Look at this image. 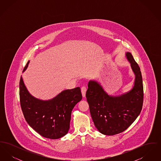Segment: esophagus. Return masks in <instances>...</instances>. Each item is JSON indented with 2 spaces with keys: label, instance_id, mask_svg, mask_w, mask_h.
Wrapping results in <instances>:
<instances>
[{
  "label": "esophagus",
  "instance_id": "obj_1",
  "mask_svg": "<svg viewBox=\"0 0 161 161\" xmlns=\"http://www.w3.org/2000/svg\"><path fill=\"white\" fill-rule=\"evenodd\" d=\"M86 87L83 86L81 89V93H82V95H83V97H86Z\"/></svg>",
  "mask_w": 161,
  "mask_h": 161
}]
</instances>
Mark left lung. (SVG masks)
Masks as SVG:
<instances>
[{
  "instance_id": "left-lung-1",
  "label": "left lung",
  "mask_w": 161,
  "mask_h": 161,
  "mask_svg": "<svg viewBox=\"0 0 161 161\" xmlns=\"http://www.w3.org/2000/svg\"><path fill=\"white\" fill-rule=\"evenodd\" d=\"M135 78L129 91L118 96L108 95L97 81L90 80L86 97L96 128L105 135L126 130L140 114L143 104V84L140 68L129 52L125 53Z\"/></svg>"
}]
</instances>
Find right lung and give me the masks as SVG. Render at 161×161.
I'll return each instance as SVG.
<instances>
[{
	"mask_svg": "<svg viewBox=\"0 0 161 161\" xmlns=\"http://www.w3.org/2000/svg\"><path fill=\"white\" fill-rule=\"evenodd\" d=\"M29 63L30 61L23 72ZM19 89L21 108L30 127L41 136L52 139L61 138L68 133L72 110L82 99L79 87L63 91L50 100H40L29 92L21 76Z\"/></svg>",
	"mask_w": 161,
	"mask_h": 161,
	"instance_id": "obj_1",
	"label": "right lung"
}]
</instances>
